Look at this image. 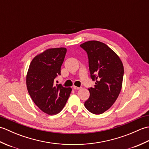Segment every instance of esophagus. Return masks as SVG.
Listing matches in <instances>:
<instances>
[{
    "instance_id": "34e87169",
    "label": "esophagus",
    "mask_w": 149,
    "mask_h": 149,
    "mask_svg": "<svg viewBox=\"0 0 149 149\" xmlns=\"http://www.w3.org/2000/svg\"><path fill=\"white\" fill-rule=\"evenodd\" d=\"M73 89L75 90H80L81 88L77 87V86H73Z\"/></svg>"
}]
</instances>
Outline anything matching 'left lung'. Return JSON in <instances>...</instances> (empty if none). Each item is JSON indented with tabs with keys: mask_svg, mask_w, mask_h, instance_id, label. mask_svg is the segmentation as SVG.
I'll use <instances>...</instances> for the list:
<instances>
[{
	"mask_svg": "<svg viewBox=\"0 0 149 149\" xmlns=\"http://www.w3.org/2000/svg\"><path fill=\"white\" fill-rule=\"evenodd\" d=\"M86 52L94 88L84 106L91 113L100 115L109 109L118 98L123 77V66L118 55L105 43L88 41L80 45Z\"/></svg>",
	"mask_w": 149,
	"mask_h": 149,
	"instance_id": "left-lung-1",
	"label": "left lung"
}]
</instances>
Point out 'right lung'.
I'll return each mask as SVG.
<instances>
[{"label": "right lung", "mask_w": 149, "mask_h": 149, "mask_svg": "<svg viewBox=\"0 0 149 149\" xmlns=\"http://www.w3.org/2000/svg\"><path fill=\"white\" fill-rule=\"evenodd\" d=\"M66 49H49L34 57L28 70L26 84L28 92L34 104L48 115L61 111L72 91L71 88L55 84V79L61 75Z\"/></svg>", "instance_id": "right-lung-1"}]
</instances>
